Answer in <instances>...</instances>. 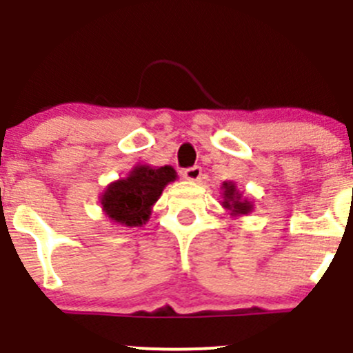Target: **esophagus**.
Returning <instances> with one entry per match:
<instances>
[{"instance_id":"obj_1","label":"esophagus","mask_w":353,"mask_h":353,"mask_svg":"<svg viewBox=\"0 0 353 353\" xmlns=\"http://www.w3.org/2000/svg\"><path fill=\"white\" fill-rule=\"evenodd\" d=\"M201 172H203L201 167L193 165V167H188V169H184L183 176L190 181H199L201 179Z\"/></svg>"}]
</instances>
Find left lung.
I'll use <instances>...</instances> for the list:
<instances>
[{
	"label": "left lung",
	"mask_w": 353,
	"mask_h": 353,
	"mask_svg": "<svg viewBox=\"0 0 353 353\" xmlns=\"http://www.w3.org/2000/svg\"><path fill=\"white\" fill-rule=\"evenodd\" d=\"M223 206L229 210H232L234 215H245V213L251 212L252 205L249 201H243L241 194L236 191V186L232 183H223Z\"/></svg>",
	"instance_id": "8db88e82"
}]
</instances>
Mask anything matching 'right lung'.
<instances>
[{
	"instance_id": "obj_1",
	"label": "right lung",
	"mask_w": 353,
	"mask_h": 353,
	"mask_svg": "<svg viewBox=\"0 0 353 353\" xmlns=\"http://www.w3.org/2000/svg\"><path fill=\"white\" fill-rule=\"evenodd\" d=\"M176 179L172 167L152 169L138 165L131 170L130 177L110 184L102 194V206L114 222L128 227H138L150 216L152 205L162 194L163 188Z\"/></svg>"
}]
</instances>
